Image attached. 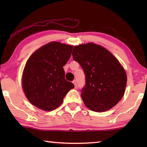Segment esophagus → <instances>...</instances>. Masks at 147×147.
<instances>
[{
  "label": "esophagus",
  "instance_id": "esophagus-1",
  "mask_svg": "<svg viewBox=\"0 0 147 147\" xmlns=\"http://www.w3.org/2000/svg\"><path fill=\"white\" fill-rule=\"evenodd\" d=\"M73 83L74 84V87H75V88H76V87H77V86H76V80H74V81L73 82Z\"/></svg>",
  "mask_w": 147,
  "mask_h": 147
}]
</instances>
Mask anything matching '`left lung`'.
<instances>
[{
  "instance_id": "1",
  "label": "left lung",
  "mask_w": 147,
  "mask_h": 147,
  "mask_svg": "<svg viewBox=\"0 0 147 147\" xmlns=\"http://www.w3.org/2000/svg\"><path fill=\"white\" fill-rule=\"evenodd\" d=\"M73 57L86 75L81 96L87 108L104 112L115 106L123 97L127 82L126 71L118 59L94 43L74 46Z\"/></svg>"
}]
</instances>
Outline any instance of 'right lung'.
Listing matches in <instances>:
<instances>
[{"instance_id": "1", "label": "right lung", "mask_w": 147, "mask_h": 147, "mask_svg": "<svg viewBox=\"0 0 147 147\" xmlns=\"http://www.w3.org/2000/svg\"><path fill=\"white\" fill-rule=\"evenodd\" d=\"M73 49V45L52 41L30 56L22 75V88L32 105L46 111H53L74 88L73 83L65 79L63 68Z\"/></svg>"}]
</instances>
